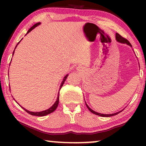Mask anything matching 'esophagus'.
Masks as SVG:
<instances>
[{
	"label": "esophagus",
	"instance_id": "esophagus-1",
	"mask_svg": "<svg viewBox=\"0 0 146 146\" xmlns=\"http://www.w3.org/2000/svg\"><path fill=\"white\" fill-rule=\"evenodd\" d=\"M77 69L79 71H82V68H80V67H78Z\"/></svg>",
	"mask_w": 146,
	"mask_h": 146
}]
</instances>
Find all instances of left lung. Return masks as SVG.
I'll list each match as a JSON object with an SVG mask.
<instances>
[{
    "instance_id": "8db88e82",
    "label": "left lung",
    "mask_w": 146,
    "mask_h": 146,
    "mask_svg": "<svg viewBox=\"0 0 146 146\" xmlns=\"http://www.w3.org/2000/svg\"><path fill=\"white\" fill-rule=\"evenodd\" d=\"M115 38H116V40H117V42H119L123 43V44H126L129 45V46L132 47V46H131V44H130V42H129L128 40H127V39L124 38H123L122 36H121L119 35L118 33L115 34ZM86 105L87 108H88L89 110L92 113H94V114H96V115H100V116H102V117H110V116H113V115H117V113H119V112H121V111H122V110L119 111H118V112H116V113H111V114H103V113H100L96 112V111H94L93 110H92V109L90 108V107L88 106V105L86 104Z\"/></svg>"
}]
</instances>
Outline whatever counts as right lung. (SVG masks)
<instances>
[{
  "label": "right lung",
  "instance_id": "1",
  "mask_svg": "<svg viewBox=\"0 0 146 146\" xmlns=\"http://www.w3.org/2000/svg\"><path fill=\"white\" fill-rule=\"evenodd\" d=\"M39 25H40V23H36V24H35V25H34L33 27H32L31 29H30L29 31H28V32H27V34H28L29 33H30V32H31L32 30L33 29H35V27H36L37 26H38ZM19 42L18 43V44H19ZM18 44H17V45H18ZM17 46H16V47H17ZM16 47H15V48H16ZM14 52H15V50H14V52H13V55L14 54ZM68 75H66L65 76H64V79H63V81L62 82V83H61V85H60V90L61 89V88L62 87V86H63V84H64V82L66 81V78H67V77H68ZM58 103H59V92H58V97H57V99H56V101L55 102V103L50 108H48V110H44V111H38V112H34V111H29V110H26L25 108H23L25 110L27 111V113H29V114H31V115H36V116H44V115H48V114H49V113H52V112H53L57 108V107H58Z\"/></svg>",
  "mask_w": 146,
  "mask_h": 146
}]
</instances>
